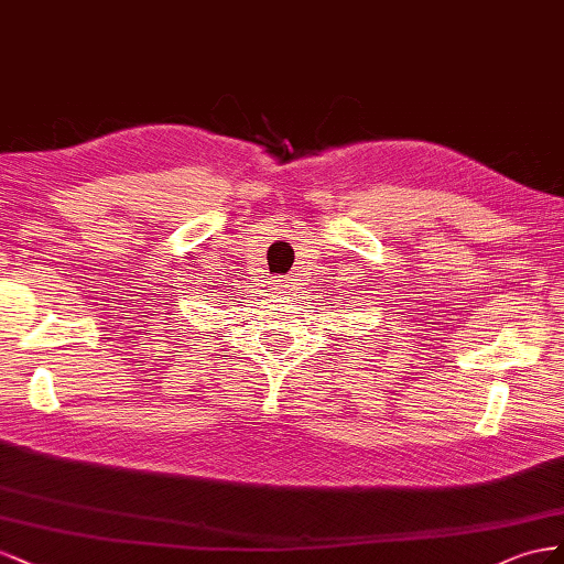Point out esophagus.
<instances>
[{
	"label": "esophagus",
	"instance_id": "34e87169",
	"mask_svg": "<svg viewBox=\"0 0 564 564\" xmlns=\"http://www.w3.org/2000/svg\"><path fill=\"white\" fill-rule=\"evenodd\" d=\"M271 285H273V288H271V291H273V293H279V295L288 291V283H283V281H273Z\"/></svg>",
	"mask_w": 564,
	"mask_h": 564
}]
</instances>
